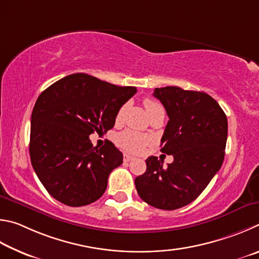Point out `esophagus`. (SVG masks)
<instances>
[{"label":"esophagus","instance_id":"1","mask_svg":"<svg viewBox=\"0 0 259 259\" xmlns=\"http://www.w3.org/2000/svg\"><path fill=\"white\" fill-rule=\"evenodd\" d=\"M133 159H135V157L131 156V155H127V153H125V155H124V161H131Z\"/></svg>","mask_w":259,"mask_h":259}]
</instances>
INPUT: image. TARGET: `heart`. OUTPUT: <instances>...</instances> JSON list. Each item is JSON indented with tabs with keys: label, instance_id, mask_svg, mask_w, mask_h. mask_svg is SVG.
Returning <instances> with one entry per match:
<instances>
[{
	"label": "heart",
	"instance_id": "b5f03b06",
	"mask_svg": "<svg viewBox=\"0 0 259 259\" xmlns=\"http://www.w3.org/2000/svg\"><path fill=\"white\" fill-rule=\"evenodd\" d=\"M143 103L148 113H151L155 109L160 107L159 103H157L156 101H153V100H150V99H146L143 101ZM125 108L126 106L124 104V106H121L119 110H118L116 115V122H118L121 119L122 113L125 111ZM148 141L149 139L146 137V135L134 132V131H125V132H121L120 134H118L116 138V142L118 146L124 149V150L131 151V152L141 151L142 149L146 147Z\"/></svg>",
	"mask_w": 259,
	"mask_h": 259
}]
</instances>
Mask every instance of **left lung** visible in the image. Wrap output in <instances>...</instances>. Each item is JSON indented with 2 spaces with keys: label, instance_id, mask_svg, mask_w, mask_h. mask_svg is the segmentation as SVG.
<instances>
[{
  "label": "left lung",
  "instance_id": "8db88e82",
  "mask_svg": "<svg viewBox=\"0 0 259 259\" xmlns=\"http://www.w3.org/2000/svg\"><path fill=\"white\" fill-rule=\"evenodd\" d=\"M169 120L161 138V152L174 161L162 167L157 157L146 160L147 170L135 179L140 198L164 210L184 207L197 199L224 160L228 118L205 92L178 86L155 89Z\"/></svg>",
  "mask_w": 259,
  "mask_h": 259
}]
</instances>
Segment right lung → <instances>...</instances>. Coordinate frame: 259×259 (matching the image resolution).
<instances>
[{
    "instance_id": "1",
    "label": "right lung",
    "mask_w": 259,
    "mask_h": 259,
    "mask_svg": "<svg viewBox=\"0 0 259 259\" xmlns=\"http://www.w3.org/2000/svg\"><path fill=\"white\" fill-rule=\"evenodd\" d=\"M138 92L88 74L68 75L43 91L30 120L29 155L47 191L70 207L101 198L111 171L122 164L112 142L93 147L90 135L115 126L122 104Z\"/></svg>"
}]
</instances>
